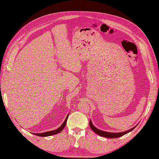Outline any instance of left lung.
<instances>
[{
    "mask_svg": "<svg viewBox=\"0 0 159 159\" xmlns=\"http://www.w3.org/2000/svg\"><path fill=\"white\" fill-rule=\"evenodd\" d=\"M89 125H90V127L91 129L93 130V131L96 133L98 134V135L101 136V137H107V138H117V137H121L123 135H124V134H125L129 132H131V131H133V130L135 128L137 127L134 126V127L130 129L129 130H127V131H123V132H119V133H111V132H107V131H102V130H100L99 129H98L97 127H95L92 122H91V119H90V121H89Z\"/></svg>",
    "mask_w": 159,
    "mask_h": 159,
    "instance_id": "left-lung-1",
    "label": "left lung"
}]
</instances>
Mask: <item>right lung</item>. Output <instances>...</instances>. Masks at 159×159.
I'll return each instance as SVG.
<instances>
[{"label": "right lung", "mask_w": 159, "mask_h": 159, "mask_svg": "<svg viewBox=\"0 0 159 159\" xmlns=\"http://www.w3.org/2000/svg\"><path fill=\"white\" fill-rule=\"evenodd\" d=\"M69 116V113L67 115V117L65 119V121H64V123L61 124V125L55 130H53V131H47V132H44V133H34L35 135L39 136V137H48V136H51V135H54V134L59 133L60 132H61L63 129L65 127L66 124L67 122V120H68V117Z\"/></svg>", "instance_id": "1"}]
</instances>
